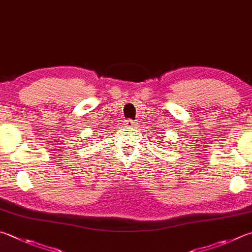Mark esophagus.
Wrapping results in <instances>:
<instances>
[{"mask_svg":"<svg viewBox=\"0 0 252 252\" xmlns=\"http://www.w3.org/2000/svg\"><path fill=\"white\" fill-rule=\"evenodd\" d=\"M125 126L126 127H133L135 126V122L133 120H131V119H127V120L125 121Z\"/></svg>","mask_w":252,"mask_h":252,"instance_id":"34e87169","label":"esophagus"}]
</instances>
